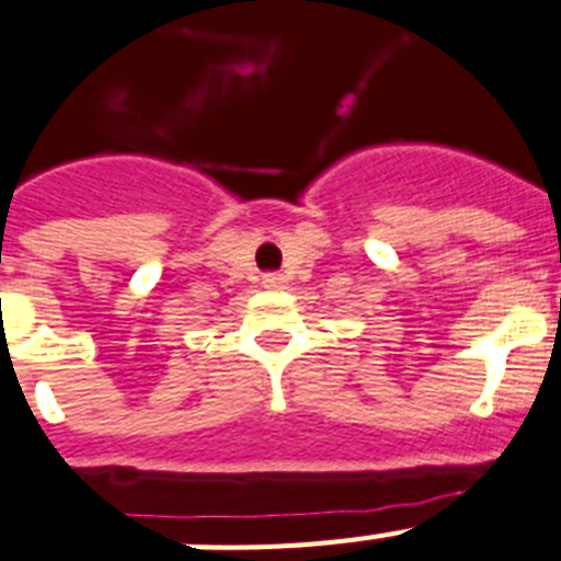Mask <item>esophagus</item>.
<instances>
[{"label":"esophagus","instance_id":"1","mask_svg":"<svg viewBox=\"0 0 561 561\" xmlns=\"http://www.w3.org/2000/svg\"><path fill=\"white\" fill-rule=\"evenodd\" d=\"M262 285H265L267 290H279V287H285V276H282V274H265V276H262Z\"/></svg>","mask_w":561,"mask_h":561}]
</instances>
